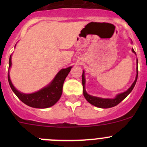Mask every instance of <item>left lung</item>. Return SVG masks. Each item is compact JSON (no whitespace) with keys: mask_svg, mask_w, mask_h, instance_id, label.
I'll return each mask as SVG.
<instances>
[{"mask_svg":"<svg viewBox=\"0 0 147 147\" xmlns=\"http://www.w3.org/2000/svg\"><path fill=\"white\" fill-rule=\"evenodd\" d=\"M131 42L132 43V41H131ZM131 51H132V53H134V54L137 55V54H136L134 49L133 48L131 49ZM137 78H138V60L137 58V75H136L135 80H134V82L132 83L131 87H130L127 91L117 94V95L115 96V98L113 99L102 98V97H94V96L90 95V94H89L88 93L86 92V90H85L86 80H85V76H84V71L83 70L82 76V85H83V94H84V97H85L86 100H87L89 103L94 105V106L97 107L104 108V109H105V108L113 107L116 106V105H117L118 104H119L123 100H124V99L127 97V95H128V94L132 91L134 86H135L136 82H137Z\"/></svg>","mask_w":147,"mask_h":147,"instance_id":"1","label":"left lung"}]
</instances>
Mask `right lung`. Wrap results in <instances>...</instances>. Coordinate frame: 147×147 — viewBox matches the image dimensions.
<instances>
[{"label": "right lung", "mask_w": 147, "mask_h": 147, "mask_svg": "<svg viewBox=\"0 0 147 147\" xmlns=\"http://www.w3.org/2000/svg\"><path fill=\"white\" fill-rule=\"evenodd\" d=\"M16 47V45H15ZM11 56L9 58V68H8V82L11 87L13 92L16 94L24 104L28 106L34 108H39V109H45L53 106L59 100L63 93V86L64 81L67 76L69 72H70L72 66L62 69L57 72L54 79L51 81L47 86L42 87L38 91L30 94H26L18 91L12 83L10 78L9 70L11 67Z\"/></svg>", "instance_id": "obj_1"}]
</instances>
